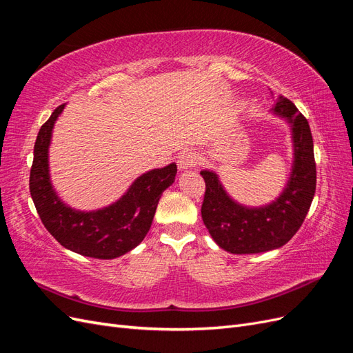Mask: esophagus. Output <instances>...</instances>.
<instances>
[{
	"mask_svg": "<svg viewBox=\"0 0 353 353\" xmlns=\"http://www.w3.org/2000/svg\"><path fill=\"white\" fill-rule=\"evenodd\" d=\"M176 163H178V168L181 170L194 168L199 163V156L196 153H193V152H183V153L178 156Z\"/></svg>",
	"mask_w": 353,
	"mask_h": 353,
	"instance_id": "obj_1",
	"label": "esophagus"
}]
</instances>
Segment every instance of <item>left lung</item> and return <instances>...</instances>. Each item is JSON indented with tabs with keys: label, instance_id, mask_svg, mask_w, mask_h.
<instances>
[{
	"label": "left lung",
	"instance_id": "1",
	"mask_svg": "<svg viewBox=\"0 0 353 353\" xmlns=\"http://www.w3.org/2000/svg\"><path fill=\"white\" fill-rule=\"evenodd\" d=\"M272 110L292 123L294 143L293 172L279 199L265 208H244L228 197L216 174L200 172L206 183L203 222L219 248L234 254L268 252L290 241L302 227L315 196L314 141L306 117L281 94L275 97Z\"/></svg>",
	"mask_w": 353,
	"mask_h": 353
}]
</instances>
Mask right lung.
<instances>
[{"instance_id":"right-lung-1","label":"right lung","mask_w":353,"mask_h":353,"mask_svg":"<svg viewBox=\"0 0 353 353\" xmlns=\"http://www.w3.org/2000/svg\"><path fill=\"white\" fill-rule=\"evenodd\" d=\"M63 109L65 104H60L38 132L29 176L32 200L44 227L63 248L90 258L114 259L144 240L160 196L174 183L176 165L153 169L137 178L126 194L108 208L73 210L56 196L48 174L51 131Z\"/></svg>"}]
</instances>
